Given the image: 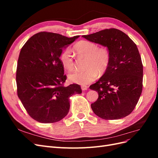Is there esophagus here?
I'll list each match as a JSON object with an SVG mask.
<instances>
[{
    "instance_id": "34e87169",
    "label": "esophagus",
    "mask_w": 158,
    "mask_h": 158,
    "mask_svg": "<svg viewBox=\"0 0 158 158\" xmlns=\"http://www.w3.org/2000/svg\"><path fill=\"white\" fill-rule=\"evenodd\" d=\"M88 86L87 85H82V86H81V89H82V91H85V90H86L87 89H88Z\"/></svg>"
}]
</instances>
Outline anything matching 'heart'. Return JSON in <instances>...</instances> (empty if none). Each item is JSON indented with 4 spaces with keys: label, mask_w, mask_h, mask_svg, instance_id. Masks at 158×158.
<instances>
[{
    "label": "heart",
    "mask_w": 158,
    "mask_h": 158,
    "mask_svg": "<svg viewBox=\"0 0 158 158\" xmlns=\"http://www.w3.org/2000/svg\"><path fill=\"white\" fill-rule=\"evenodd\" d=\"M74 49L79 56L86 59L84 64L86 69L69 74L68 77L70 82L80 85L88 84L97 78L98 73L103 74L107 70L110 62V52L106 47H98L94 42L82 40L75 44ZM59 59L66 70L70 71L74 69V56L69 48L61 52Z\"/></svg>",
    "instance_id": "b5f03b06"
}]
</instances>
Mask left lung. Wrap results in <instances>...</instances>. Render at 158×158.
<instances>
[{
    "label": "left lung",
    "mask_w": 158,
    "mask_h": 158,
    "mask_svg": "<svg viewBox=\"0 0 158 158\" xmlns=\"http://www.w3.org/2000/svg\"><path fill=\"white\" fill-rule=\"evenodd\" d=\"M82 37L107 47L110 52L107 70L89 86L99 95L97 101L91 104L94 113L106 120L127 117L135 108L142 91L143 65L136 45L114 28Z\"/></svg>",
    "instance_id": "1"
}]
</instances>
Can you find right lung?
Listing matches in <instances>:
<instances>
[{"instance_id":"right-lung-1","label":"right lung","mask_w":158,"mask_h":158,"mask_svg":"<svg viewBox=\"0 0 158 158\" xmlns=\"http://www.w3.org/2000/svg\"><path fill=\"white\" fill-rule=\"evenodd\" d=\"M79 35L40 32L22 47L16 70L17 93L29 115L42 123L60 121L68 114L69 98L81 94L78 84L64 87L66 80L59 56Z\"/></svg>"}]
</instances>
